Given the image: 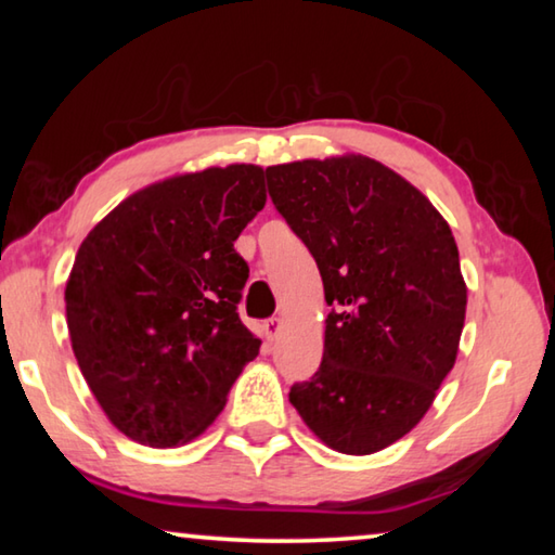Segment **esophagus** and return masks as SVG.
Instances as JSON below:
<instances>
[{
	"instance_id": "34e87169",
	"label": "esophagus",
	"mask_w": 555,
	"mask_h": 555,
	"mask_svg": "<svg viewBox=\"0 0 555 555\" xmlns=\"http://www.w3.org/2000/svg\"><path fill=\"white\" fill-rule=\"evenodd\" d=\"M279 331H281V318H269V321L264 323L267 340H274V337L279 335Z\"/></svg>"
}]
</instances>
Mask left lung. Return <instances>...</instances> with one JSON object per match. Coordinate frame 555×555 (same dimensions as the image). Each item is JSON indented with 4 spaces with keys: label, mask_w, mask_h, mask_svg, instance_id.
<instances>
[{
    "label": "left lung",
    "mask_w": 555,
    "mask_h": 555,
    "mask_svg": "<svg viewBox=\"0 0 555 555\" xmlns=\"http://www.w3.org/2000/svg\"><path fill=\"white\" fill-rule=\"evenodd\" d=\"M267 185L331 306L321 367L288 399L337 453H377L424 418L455 364L467 288L453 232L367 156L269 166Z\"/></svg>",
    "instance_id": "1"
}]
</instances>
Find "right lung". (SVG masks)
I'll return each mask as SVG.
<instances>
[{
	"label": "right lung",
	"mask_w": 555,
	"mask_h": 555,
	"mask_svg": "<svg viewBox=\"0 0 555 555\" xmlns=\"http://www.w3.org/2000/svg\"><path fill=\"white\" fill-rule=\"evenodd\" d=\"M264 203V168H205L129 195L82 240L65 286L73 352L127 438L201 436L259 354L237 313L249 267L234 240Z\"/></svg>",
	"instance_id": "1"
}]
</instances>
